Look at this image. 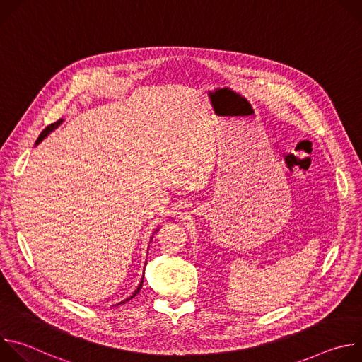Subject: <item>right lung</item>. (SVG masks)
<instances>
[{"instance_id": "1", "label": "right lung", "mask_w": 362, "mask_h": 362, "mask_svg": "<svg viewBox=\"0 0 362 362\" xmlns=\"http://www.w3.org/2000/svg\"><path fill=\"white\" fill-rule=\"evenodd\" d=\"M63 122H64V120H63V119H60L59 122H56V123H53V124H49V126H47V127H45V129H44V130L41 132V134L38 136V139H37V141H35V146H37V144H40V143H41V141H42V140H44V139H45V137H47V136H48V134H49L51 132H54V130H56V129H57V127H59V126H60V124H62ZM158 230H159V229H156V230H154V233H156ZM151 239H153V236L150 238V242H151ZM143 278H144V275H143ZM143 278H141V281H140V284H139L137 289H136V291H134V292H133V293H132V295H130V296H129L127 299H124V300L119 302L117 305H122V303H126V302H129V300H130L132 298H134V296H136V295H137V293L140 292V289H141V285H143Z\"/></svg>"}]
</instances>
